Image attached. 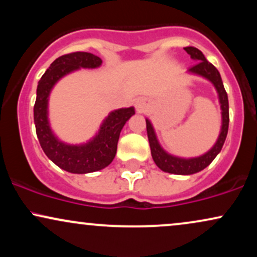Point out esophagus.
<instances>
[{
  "label": "esophagus",
  "instance_id": "34e87169",
  "mask_svg": "<svg viewBox=\"0 0 257 257\" xmlns=\"http://www.w3.org/2000/svg\"><path fill=\"white\" fill-rule=\"evenodd\" d=\"M137 108L139 111H143V108H144V101H143V100H139V101H137Z\"/></svg>",
  "mask_w": 257,
  "mask_h": 257
}]
</instances>
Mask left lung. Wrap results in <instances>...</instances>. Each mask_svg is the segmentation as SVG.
<instances>
[{
    "label": "left lung",
    "instance_id": "1",
    "mask_svg": "<svg viewBox=\"0 0 257 257\" xmlns=\"http://www.w3.org/2000/svg\"><path fill=\"white\" fill-rule=\"evenodd\" d=\"M185 51L187 52V54L191 55V58L194 61H197V64L194 66L188 69V72L208 79V81H210L214 84L215 89L217 91V95H219L222 124H221V131L216 143H215V145L208 152L199 156V157L181 158L170 155L166 150H163V147L158 143L157 135H156L152 123L149 119H146L147 138H149L150 147H151V155L156 166L161 170H163V172L176 174V175H191V174L198 173L208 167L214 161L215 157L219 155L223 144H225L229 123L228 98H227V93L225 90V87H223L220 72L217 71V69L213 64H210L206 60L204 54L199 49L194 48V47H186Z\"/></svg>",
    "mask_w": 257,
    "mask_h": 257
}]
</instances>
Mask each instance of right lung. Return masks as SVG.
Listing matches in <instances>:
<instances>
[{"label": "right lung", "mask_w": 257, "mask_h": 257, "mask_svg": "<svg viewBox=\"0 0 257 257\" xmlns=\"http://www.w3.org/2000/svg\"><path fill=\"white\" fill-rule=\"evenodd\" d=\"M101 64V59L91 53H70L55 59L38 82L34 106V120L38 141L47 157L69 173L87 174L107 167L116 156L120 131L126 120L135 114L134 107L118 108L110 112L102 120L95 137L85 144L70 145L55 137L48 119V100L53 87L59 79L69 73L79 69H96Z\"/></svg>", "instance_id": "obj_1"}]
</instances>
